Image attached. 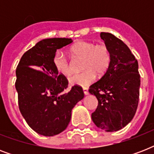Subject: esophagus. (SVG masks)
Here are the masks:
<instances>
[{
    "label": "esophagus",
    "instance_id": "esophagus-1",
    "mask_svg": "<svg viewBox=\"0 0 154 154\" xmlns=\"http://www.w3.org/2000/svg\"><path fill=\"white\" fill-rule=\"evenodd\" d=\"M83 92H84V94H85V95H88L89 94V89H87V88H83Z\"/></svg>",
    "mask_w": 154,
    "mask_h": 154
}]
</instances>
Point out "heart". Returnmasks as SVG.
<instances>
[{"label": "heart", "instance_id": "1", "mask_svg": "<svg viewBox=\"0 0 154 154\" xmlns=\"http://www.w3.org/2000/svg\"><path fill=\"white\" fill-rule=\"evenodd\" d=\"M70 52L76 57L83 58L82 69L80 73L72 75L69 78L71 85L87 86L94 82L96 73L101 76L108 70L111 62L109 49L105 45H95L94 42L81 41L70 48ZM53 64L60 74L69 75L72 72V67L64 53L57 51L53 57Z\"/></svg>", "mask_w": 154, "mask_h": 154}]
</instances>
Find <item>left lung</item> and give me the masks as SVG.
Here are the masks:
<instances>
[{
    "label": "left lung",
    "instance_id": "obj_1",
    "mask_svg": "<svg viewBox=\"0 0 154 154\" xmlns=\"http://www.w3.org/2000/svg\"><path fill=\"white\" fill-rule=\"evenodd\" d=\"M101 38L109 49L111 62L101 79L89 87V92L98 101L92 120L105 131H118L131 122L137 109L138 62L129 47L114 35L101 32Z\"/></svg>",
    "mask_w": 154,
    "mask_h": 154
}]
</instances>
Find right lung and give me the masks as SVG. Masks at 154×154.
I'll use <instances>...</instances> for the list:
<instances>
[{"label": "right lung", "instance_id": "obj_1", "mask_svg": "<svg viewBox=\"0 0 154 154\" xmlns=\"http://www.w3.org/2000/svg\"><path fill=\"white\" fill-rule=\"evenodd\" d=\"M72 42L70 38L42 40L24 53L16 69L20 113L30 128L43 136L64 131L71 119L72 108L84 97L79 85L63 93L69 82L53 64L57 49Z\"/></svg>", "mask_w": 154, "mask_h": 154}]
</instances>
